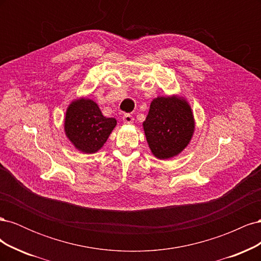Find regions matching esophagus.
Here are the masks:
<instances>
[{
	"mask_svg": "<svg viewBox=\"0 0 261 261\" xmlns=\"http://www.w3.org/2000/svg\"><path fill=\"white\" fill-rule=\"evenodd\" d=\"M123 122H124L125 124H132V123L134 122V117H133V115H132V114H129V113H126V114H124V115H123Z\"/></svg>",
	"mask_w": 261,
	"mask_h": 261,
	"instance_id": "34e87169",
	"label": "esophagus"
}]
</instances>
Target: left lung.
<instances>
[{"label":"left lung","mask_w":261,"mask_h":261,"mask_svg":"<svg viewBox=\"0 0 261 261\" xmlns=\"http://www.w3.org/2000/svg\"><path fill=\"white\" fill-rule=\"evenodd\" d=\"M194 127L191 108L176 97L154 99L144 122L148 145L159 159L178 154L188 145Z\"/></svg>","instance_id":"1"}]
</instances>
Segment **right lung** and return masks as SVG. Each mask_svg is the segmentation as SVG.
<instances>
[{
  "instance_id": "obj_1",
  "label": "right lung",
  "mask_w": 261,
  "mask_h": 261,
  "mask_svg": "<svg viewBox=\"0 0 261 261\" xmlns=\"http://www.w3.org/2000/svg\"><path fill=\"white\" fill-rule=\"evenodd\" d=\"M115 125V118L102 115L96 102L81 99L68 107L64 127L66 136L77 149L93 153L105 145Z\"/></svg>"
}]
</instances>
